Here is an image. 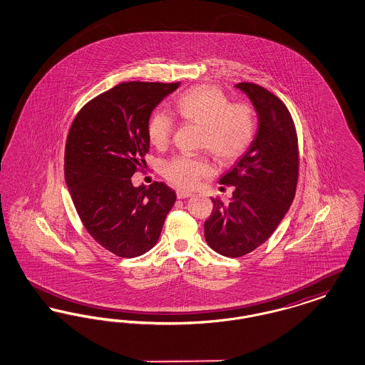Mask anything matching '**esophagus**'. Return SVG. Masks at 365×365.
<instances>
[{
  "instance_id": "esophagus-1",
  "label": "esophagus",
  "mask_w": 365,
  "mask_h": 365,
  "mask_svg": "<svg viewBox=\"0 0 365 365\" xmlns=\"http://www.w3.org/2000/svg\"><path fill=\"white\" fill-rule=\"evenodd\" d=\"M191 192L189 191L185 190H178L176 191V197L179 198V200H183V198H187V197H190Z\"/></svg>"
}]
</instances>
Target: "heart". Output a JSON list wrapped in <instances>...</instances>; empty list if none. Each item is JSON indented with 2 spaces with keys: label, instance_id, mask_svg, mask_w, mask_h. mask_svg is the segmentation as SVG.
<instances>
[{
  "label": "heart",
  "instance_id": "1",
  "mask_svg": "<svg viewBox=\"0 0 365 365\" xmlns=\"http://www.w3.org/2000/svg\"><path fill=\"white\" fill-rule=\"evenodd\" d=\"M175 112L185 122L202 125L200 148L231 164L242 157L256 133L255 113L250 105L230 103L226 94L215 86L191 87L175 101ZM174 119L157 110L148 124V137L158 149L168 146L174 134ZM163 176L179 189H192L212 174L207 157L179 155L163 163Z\"/></svg>",
  "mask_w": 365,
  "mask_h": 365
}]
</instances>
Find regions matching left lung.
I'll use <instances>...</instances> for the list:
<instances>
[{
    "instance_id": "left-lung-1",
    "label": "left lung",
    "mask_w": 365,
    "mask_h": 365,
    "mask_svg": "<svg viewBox=\"0 0 365 365\" xmlns=\"http://www.w3.org/2000/svg\"><path fill=\"white\" fill-rule=\"evenodd\" d=\"M237 88L247 94L259 116V130L250 149L220 179L235 186L228 204L212 198L205 220V241L222 256L242 257L265 242L294 200L299 153L293 118L275 94L256 83Z\"/></svg>"
}]
</instances>
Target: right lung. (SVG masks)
I'll return each mask as SVG.
<instances>
[{
	"label": "right lung",
	"mask_w": 365,
	"mask_h": 365,
	"mask_svg": "<svg viewBox=\"0 0 365 365\" xmlns=\"http://www.w3.org/2000/svg\"><path fill=\"white\" fill-rule=\"evenodd\" d=\"M180 85L123 82L76 113L66 142L64 174L87 232L110 253L131 259L150 250L174 207L163 182L134 187L149 152L152 110Z\"/></svg>",
	"instance_id": "right-lung-1"
}]
</instances>
